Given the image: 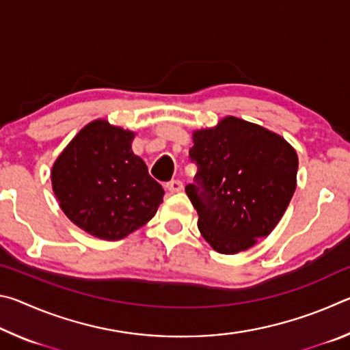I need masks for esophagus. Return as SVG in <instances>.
<instances>
[{
  "label": "esophagus",
  "instance_id": "obj_1",
  "mask_svg": "<svg viewBox=\"0 0 350 350\" xmlns=\"http://www.w3.org/2000/svg\"><path fill=\"white\" fill-rule=\"evenodd\" d=\"M167 189L170 193H179L183 189V183L180 180H170L167 182Z\"/></svg>",
  "mask_w": 350,
  "mask_h": 350
}]
</instances>
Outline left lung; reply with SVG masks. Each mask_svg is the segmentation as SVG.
<instances>
[{
    "label": "left lung",
    "instance_id": "1",
    "mask_svg": "<svg viewBox=\"0 0 350 350\" xmlns=\"http://www.w3.org/2000/svg\"><path fill=\"white\" fill-rule=\"evenodd\" d=\"M193 144L198 173L185 191L199 232L219 253L244 252L286 213L296 188V151L281 135L233 116L194 131Z\"/></svg>",
    "mask_w": 350,
    "mask_h": 350
}]
</instances>
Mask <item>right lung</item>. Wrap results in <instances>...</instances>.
I'll list each match as a JSON object with an SVG mask.
<instances>
[{"label": "right lung", "instance_id": "right-lung-1", "mask_svg": "<svg viewBox=\"0 0 350 350\" xmlns=\"http://www.w3.org/2000/svg\"><path fill=\"white\" fill-rule=\"evenodd\" d=\"M134 135L98 118L69 142L52 167L60 208L96 238H126L151 221L163 200L162 185L133 152Z\"/></svg>", "mask_w": 350, "mask_h": 350}]
</instances>
